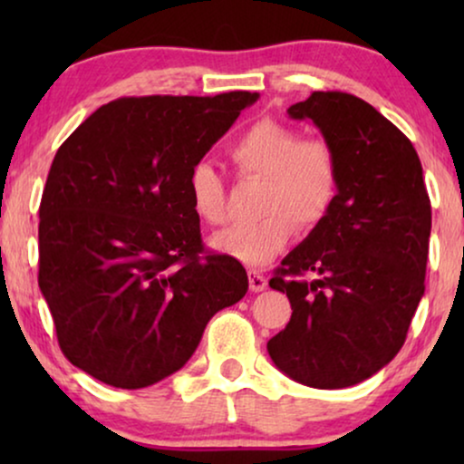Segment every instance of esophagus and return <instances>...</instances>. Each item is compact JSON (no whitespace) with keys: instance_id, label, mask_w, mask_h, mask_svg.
Returning a JSON list of instances; mask_svg holds the SVG:
<instances>
[{"instance_id":"esophagus-1","label":"esophagus","mask_w":464,"mask_h":464,"mask_svg":"<svg viewBox=\"0 0 464 464\" xmlns=\"http://www.w3.org/2000/svg\"><path fill=\"white\" fill-rule=\"evenodd\" d=\"M246 275H249V287H251V291H264L266 289V285H268V278L264 276V272L262 270H249L246 272Z\"/></svg>"}]
</instances>
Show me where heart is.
Returning <instances> with one entry per match:
<instances>
[{
  "mask_svg": "<svg viewBox=\"0 0 464 464\" xmlns=\"http://www.w3.org/2000/svg\"><path fill=\"white\" fill-rule=\"evenodd\" d=\"M240 177L264 179L259 213L264 218L218 232L211 245L246 266L276 257L300 230H313L332 211L340 189L338 160L323 139H300V132L275 120L251 124L227 151ZM194 213L207 224L226 219V188L211 164L198 162L188 175Z\"/></svg>",
  "mask_w": 464,
  "mask_h": 464,
  "instance_id": "heart-1",
  "label": "heart"
}]
</instances>
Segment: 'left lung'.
<instances>
[{
  "mask_svg": "<svg viewBox=\"0 0 464 464\" xmlns=\"http://www.w3.org/2000/svg\"><path fill=\"white\" fill-rule=\"evenodd\" d=\"M287 113L332 145L340 189L270 278L294 313L268 354L295 382L346 389L401 351L424 295L430 200L414 145L363 99L313 92Z\"/></svg>",
  "mask_w": 464,
  "mask_h": 464,
  "instance_id": "1",
  "label": "left lung"
}]
</instances>
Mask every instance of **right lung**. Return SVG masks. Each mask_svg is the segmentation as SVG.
<instances>
[{"label": "right lung", "instance_id": "obj_1", "mask_svg": "<svg viewBox=\"0 0 464 464\" xmlns=\"http://www.w3.org/2000/svg\"><path fill=\"white\" fill-rule=\"evenodd\" d=\"M257 92L124 97L56 151L40 205V283L65 357L116 389L181 370L243 300L238 259L208 253L188 175Z\"/></svg>", "mask_w": 464, "mask_h": 464}]
</instances>
